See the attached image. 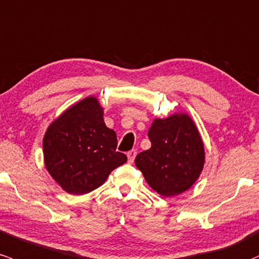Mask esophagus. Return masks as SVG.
<instances>
[{
    "instance_id": "1",
    "label": "esophagus",
    "mask_w": 259,
    "mask_h": 259,
    "mask_svg": "<svg viewBox=\"0 0 259 259\" xmlns=\"http://www.w3.org/2000/svg\"><path fill=\"white\" fill-rule=\"evenodd\" d=\"M126 155H127V161H129L130 163H133V162H134V160H135V157H136V150H130V151L127 152Z\"/></svg>"
}]
</instances>
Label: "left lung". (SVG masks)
Segmentation results:
<instances>
[{
  "label": "left lung",
  "mask_w": 259,
  "mask_h": 259,
  "mask_svg": "<svg viewBox=\"0 0 259 259\" xmlns=\"http://www.w3.org/2000/svg\"><path fill=\"white\" fill-rule=\"evenodd\" d=\"M151 147L139 153L135 164L149 186L163 197L189 189L203 171L205 152L194 121L187 114L155 119L149 130Z\"/></svg>",
  "instance_id": "1"
}]
</instances>
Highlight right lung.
Segmentation results:
<instances>
[{"label": "right lung", "mask_w": 259, "mask_h": 259, "mask_svg": "<svg viewBox=\"0 0 259 259\" xmlns=\"http://www.w3.org/2000/svg\"><path fill=\"white\" fill-rule=\"evenodd\" d=\"M116 134L106 126L97 98L87 97L65 110L42 140L45 167L70 194H86L127 160L116 151Z\"/></svg>", "instance_id": "obj_1"}]
</instances>
